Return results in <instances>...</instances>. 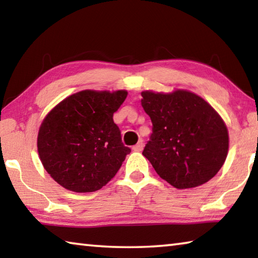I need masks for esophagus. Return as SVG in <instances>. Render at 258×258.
<instances>
[{"instance_id": "esophagus-1", "label": "esophagus", "mask_w": 258, "mask_h": 258, "mask_svg": "<svg viewBox=\"0 0 258 258\" xmlns=\"http://www.w3.org/2000/svg\"><path fill=\"white\" fill-rule=\"evenodd\" d=\"M142 149H143V142H142V141H139V142L137 143V145H135V146L133 147V150L137 151V152L142 151Z\"/></svg>"}]
</instances>
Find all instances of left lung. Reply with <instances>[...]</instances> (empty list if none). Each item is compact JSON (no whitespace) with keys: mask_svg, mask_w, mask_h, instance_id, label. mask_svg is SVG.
<instances>
[{"mask_svg":"<svg viewBox=\"0 0 258 258\" xmlns=\"http://www.w3.org/2000/svg\"><path fill=\"white\" fill-rule=\"evenodd\" d=\"M141 104L152 123L142 155L157 174L176 189H189L216 175L229 149L228 128L199 95L143 91Z\"/></svg>","mask_w":258,"mask_h":258,"instance_id":"8db88e82","label":"left lung"}]
</instances>
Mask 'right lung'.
I'll return each mask as SVG.
<instances>
[{
	"label": "right lung",
	"instance_id": "right-lung-1",
	"mask_svg": "<svg viewBox=\"0 0 258 258\" xmlns=\"http://www.w3.org/2000/svg\"><path fill=\"white\" fill-rule=\"evenodd\" d=\"M126 97L124 90H85L47 113L38 131V155L45 171L64 189L97 191L118 172L131 149L121 142L112 116Z\"/></svg>",
	"mask_w": 258,
	"mask_h": 258
}]
</instances>
